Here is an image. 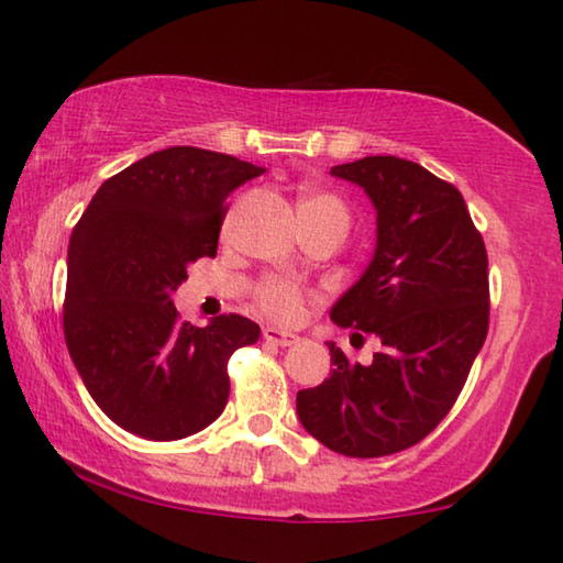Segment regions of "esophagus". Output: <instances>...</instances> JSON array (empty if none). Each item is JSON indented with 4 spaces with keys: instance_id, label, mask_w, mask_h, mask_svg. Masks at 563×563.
<instances>
[{
    "instance_id": "1",
    "label": "esophagus",
    "mask_w": 563,
    "mask_h": 563,
    "mask_svg": "<svg viewBox=\"0 0 563 563\" xmlns=\"http://www.w3.org/2000/svg\"><path fill=\"white\" fill-rule=\"evenodd\" d=\"M263 338L273 342V345H280V347H290L300 340L298 335H292V332H285V330H278V328H263Z\"/></svg>"
}]
</instances>
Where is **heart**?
<instances>
[{
	"label": "heart",
	"instance_id": "b5f03b06",
	"mask_svg": "<svg viewBox=\"0 0 563 563\" xmlns=\"http://www.w3.org/2000/svg\"><path fill=\"white\" fill-rule=\"evenodd\" d=\"M298 211L300 221H305V218H332V221H340L347 228V206L330 190H302L298 198ZM308 298L310 295L298 283L280 278V275H265L253 288L255 308L278 322H298L305 316Z\"/></svg>",
	"mask_w": 563,
	"mask_h": 563
}]
</instances>
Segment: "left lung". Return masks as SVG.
I'll return each mask as SVG.
<instances>
[{"label": "left lung", "instance_id": "1", "mask_svg": "<svg viewBox=\"0 0 563 563\" xmlns=\"http://www.w3.org/2000/svg\"><path fill=\"white\" fill-rule=\"evenodd\" d=\"M330 174L365 188L377 211L373 261L330 318L383 347L360 365L330 342L335 367L300 389L298 417L328 450L373 460L450 415L487 340L489 261L460 190L415 161L365 156Z\"/></svg>", "mask_w": 563, "mask_h": 563}]
</instances>
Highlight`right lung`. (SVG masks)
<instances>
[{"instance_id": "1", "label": "right lung", "mask_w": 563, "mask_h": 563, "mask_svg": "<svg viewBox=\"0 0 563 563\" xmlns=\"http://www.w3.org/2000/svg\"><path fill=\"white\" fill-rule=\"evenodd\" d=\"M265 168L196 146H170L107 178L69 241L64 338L93 402L154 442L184 440L218 419L228 360L261 328L218 316L196 328L174 292L198 258H216L225 198Z\"/></svg>"}]
</instances>
